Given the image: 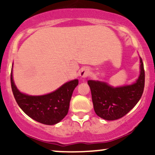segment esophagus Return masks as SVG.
Segmentation results:
<instances>
[{
    "label": "esophagus",
    "mask_w": 155,
    "mask_h": 155,
    "mask_svg": "<svg viewBox=\"0 0 155 155\" xmlns=\"http://www.w3.org/2000/svg\"><path fill=\"white\" fill-rule=\"evenodd\" d=\"M89 75H90V70H89L87 68H82L80 71L79 76H81V78L87 77Z\"/></svg>",
    "instance_id": "34e87169"
}]
</instances>
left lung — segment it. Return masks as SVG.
I'll use <instances>...</instances> for the list:
<instances>
[{"label":"left lung","instance_id":"8db88e82","mask_svg":"<svg viewBox=\"0 0 155 155\" xmlns=\"http://www.w3.org/2000/svg\"><path fill=\"white\" fill-rule=\"evenodd\" d=\"M140 63V75L131 85L113 87L104 81L89 80L94 110L97 116L106 120H118L136 106L143 94L145 83L141 58Z\"/></svg>","mask_w":155,"mask_h":155}]
</instances>
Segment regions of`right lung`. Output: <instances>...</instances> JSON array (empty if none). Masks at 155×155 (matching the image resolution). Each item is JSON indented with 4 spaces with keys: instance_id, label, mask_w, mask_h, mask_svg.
Masks as SVG:
<instances>
[{
    "instance_id": "1",
    "label": "right lung",
    "mask_w": 155,
    "mask_h": 155,
    "mask_svg": "<svg viewBox=\"0 0 155 155\" xmlns=\"http://www.w3.org/2000/svg\"><path fill=\"white\" fill-rule=\"evenodd\" d=\"M78 84V79H74L47 95H28L19 91L14 82L12 69L11 73L12 92L19 107L33 120L48 125L58 123L66 116L73 92Z\"/></svg>"
}]
</instances>
